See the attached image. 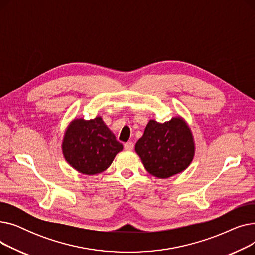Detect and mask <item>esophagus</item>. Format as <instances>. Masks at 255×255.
Wrapping results in <instances>:
<instances>
[{
    "label": "esophagus",
    "mask_w": 255,
    "mask_h": 255,
    "mask_svg": "<svg viewBox=\"0 0 255 255\" xmlns=\"http://www.w3.org/2000/svg\"><path fill=\"white\" fill-rule=\"evenodd\" d=\"M124 149L127 150V151H132L133 149H134V143H133L132 141H128L124 144Z\"/></svg>",
    "instance_id": "esophagus-1"
}]
</instances>
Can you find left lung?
<instances>
[{
    "label": "left lung",
    "instance_id": "8db88e82",
    "mask_svg": "<svg viewBox=\"0 0 255 255\" xmlns=\"http://www.w3.org/2000/svg\"><path fill=\"white\" fill-rule=\"evenodd\" d=\"M135 151L151 175L166 179L183 171L191 163L194 143L189 127L181 118L164 123L150 120Z\"/></svg>",
    "mask_w": 255,
    "mask_h": 255
}]
</instances>
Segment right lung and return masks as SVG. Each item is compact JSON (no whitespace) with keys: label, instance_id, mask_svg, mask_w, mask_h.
I'll return each mask as SVG.
<instances>
[{"label":"right lung","instance_id":"add662e5","mask_svg":"<svg viewBox=\"0 0 255 255\" xmlns=\"http://www.w3.org/2000/svg\"><path fill=\"white\" fill-rule=\"evenodd\" d=\"M62 148L73 168L85 175H96L110 167L123 144L97 117L74 120L66 131Z\"/></svg>","mask_w":255,"mask_h":255}]
</instances>
